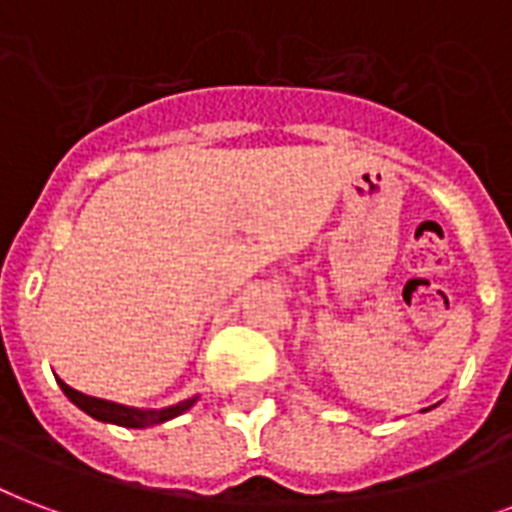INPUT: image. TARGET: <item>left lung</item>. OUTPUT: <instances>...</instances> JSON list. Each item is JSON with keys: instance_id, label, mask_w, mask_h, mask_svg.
Segmentation results:
<instances>
[{"instance_id": "obj_1", "label": "left lung", "mask_w": 512, "mask_h": 512, "mask_svg": "<svg viewBox=\"0 0 512 512\" xmlns=\"http://www.w3.org/2000/svg\"><path fill=\"white\" fill-rule=\"evenodd\" d=\"M424 413H426V410H424Z\"/></svg>"}]
</instances>
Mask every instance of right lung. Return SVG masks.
<instances>
[{"label":"right lung","mask_w":512,"mask_h":512,"mask_svg":"<svg viewBox=\"0 0 512 512\" xmlns=\"http://www.w3.org/2000/svg\"><path fill=\"white\" fill-rule=\"evenodd\" d=\"M61 391L67 394V399L72 405H78L83 413H88L96 421H105V424L126 426V429H145V426L164 424V421H172V418L183 416L186 410H191V405L197 402V397L183 399L178 405L161 407V410H140V407L118 405V402H107V399L88 397V394H80L75 388H69L64 380H59Z\"/></svg>","instance_id":"right-lung-1"}]
</instances>
